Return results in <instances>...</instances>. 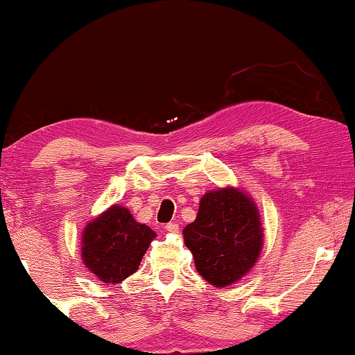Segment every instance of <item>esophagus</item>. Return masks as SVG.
<instances>
[{
    "label": "esophagus",
    "mask_w": 355,
    "mask_h": 355,
    "mask_svg": "<svg viewBox=\"0 0 355 355\" xmlns=\"http://www.w3.org/2000/svg\"><path fill=\"white\" fill-rule=\"evenodd\" d=\"M166 231L171 232V234H178V232H179V225H178V223H168Z\"/></svg>",
    "instance_id": "esophagus-1"
}]
</instances>
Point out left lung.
I'll return each mask as SVG.
<instances>
[{
	"label": "left lung",
	"mask_w": 355,
	"mask_h": 355,
	"mask_svg": "<svg viewBox=\"0 0 355 355\" xmlns=\"http://www.w3.org/2000/svg\"><path fill=\"white\" fill-rule=\"evenodd\" d=\"M182 234L197 271L215 288H227L244 278L263 247L259 208L239 187L207 192L196 221L184 227Z\"/></svg>",
	"instance_id": "8db88e82"
}]
</instances>
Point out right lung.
Returning a JSON list of instances; mask_svg holds the SVG:
<instances>
[{
    "label": "right lung",
    "instance_id": "right-lung-1",
    "mask_svg": "<svg viewBox=\"0 0 355 355\" xmlns=\"http://www.w3.org/2000/svg\"><path fill=\"white\" fill-rule=\"evenodd\" d=\"M157 232L135 221L125 207L111 205L87 223L82 232V261L103 283L118 284L137 271Z\"/></svg>",
    "mask_w": 355,
    "mask_h": 355
}]
</instances>
